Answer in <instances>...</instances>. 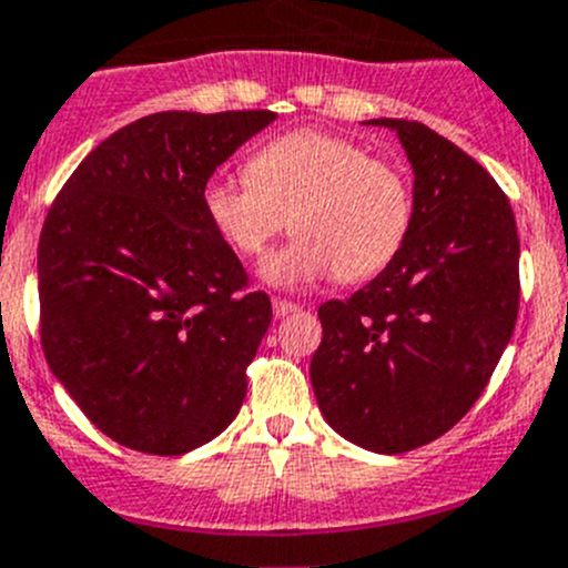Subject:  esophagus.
Returning a JSON list of instances; mask_svg holds the SVG:
<instances>
[{"mask_svg":"<svg viewBox=\"0 0 568 568\" xmlns=\"http://www.w3.org/2000/svg\"><path fill=\"white\" fill-rule=\"evenodd\" d=\"M272 311H274V318H285V316H291V313L300 311V305H296V302H288V300H272Z\"/></svg>","mask_w":568,"mask_h":568,"instance_id":"obj_1","label":"esophagus"}]
</instances>
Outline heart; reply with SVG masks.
Listing matches in <instances>:
<instances>
[{
  "label": "heart",
  "instance_id": "b5f03b06",
  "mask_svg": "<svg viewBox=\"0 0 568 568\" xmlns=\"http://www.w3.org/2000/svg\"><path fill=\"white\" fill-rule=\"evenodd\" d=\"M202 205L244 257H261L291 224L296 239L261 268L277 288H302L329 274L346 283L374 277L394 261L413 222L405 174L322 130H294L263 144L246 174L207 180Z\"/></svg>",
  "mask_w": 568,
  "mask_h": 568
}]
</instances>
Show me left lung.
Here are the masks:
<instances>
[{
	"mask_svg": "<svg viewBox=\"0 0 568 568\" xmlns=\"http://www.w3.org/2000/svg\"><path fill=\"white\" fill-rule=\"evenodd\" d=\"M413 166V222L394 261L318 307V410L383 455L436 442L480 399L519 313V233L491 174L430 126L372 119Z\"/></svg>",
	"mask_w": 568,
	"mask_h": 568,
	"instance_id": "left-lung-1",
	"label": "left lung"
}]
</instances>
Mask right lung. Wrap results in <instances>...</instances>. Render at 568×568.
<instances>
[{
    "mask_svg": "<svg viewBox=\"0 0 568 568\" xmlns=\"http://www.w3.org/2000/svg\"><path fill=\"white\" fill-rule=\"evenodd\" d=\"M272 110H163L74 169L38 241L41 346L71 399L121 447L183 455L239 416L272 322L202 191Z\"/></svg>",
    "mask_w": 568,
    "mask_h": 568,
    "instance_id": "1",
    "label": "right lung"
}]
</instances>
